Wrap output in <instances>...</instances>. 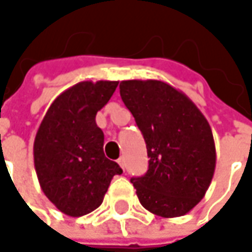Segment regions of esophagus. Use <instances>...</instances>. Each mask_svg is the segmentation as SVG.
<instances>
[{
  "mask_svg": "<svg viewBox=\"0 0 252 252\" xmlns=\"http://www.w3.org/2000/svg\"><path fill=\"white\" fill-rule=\"evenodd\" d=\"M118 164H119V165H121L122 168L125 169V157H121V158H119V160H118Z\"/></svg>",
  "mask_w": 252,
  "mask_h": 252,
  "instance_id": "esophagus-1",
  "label": "esophagus"
}]
</instances>
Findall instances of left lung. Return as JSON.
Wrapping results in <instances>:
<instances>
[{"instance_id": "8db88e82", "label": "left lung", "mask_w": 252, "mask_h": 252, "mask_svg": "<svg viewBox=\"0 0 252 252\" xmlns=\"http://www.w3.org/2000/svg\"><path fill=\"white\" fill-rule=\"evenodd\" d=\"M121 96L147 147L146 175L131 178L143 208L184 216L203 199L216 167L210 125L182 91L158 80L122 81Z\"/></svg>"}]
</instances>
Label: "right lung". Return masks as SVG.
I'll list each match as a JSON object with an SVG mask.
<instances>
[{
    "mask_svg": "<svg viewBox=\"0 0 252 252\" xmlns=\"http://www.w3.org/2000/svg\"><path fill=\"white\" fill-rule=\"evenodd\" d=\"M119 81H83L50 105L33 143L40 188L62 213L80 218L99 208L112 178L122 168L103 154V131L95 116Z\"/></svg>",
    "mask_w": 252,
    "mask_h": 252,
    "instance_id": "obj_1",
    "label": "right lung"
}]
</instances>
